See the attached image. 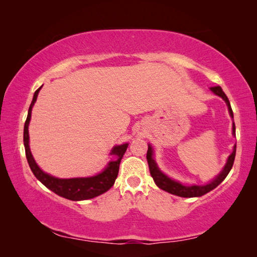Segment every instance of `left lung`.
Instances as JSON below:
<instances>
[{
	"instance_id": "left-lung-1",
	"label": "left lung",
	"mask_w": 257,
	"mask_h": 257,
	"mask_svg": "<svg viewBox=\"0 0 257 257\" xmlns=\"http://www.w3.org/2000/svg\"><path fill=\"white\" fill-rule=\"evenodd\" d=\"M211 90L213 93L219 95L220 97H222L224 99L225 103H227V105H228L230 115L233 118L231 105H230L229 99L227 97V95L224 94L222 88H221L220 86H215V87H211ZM232 133H233V135H236V127H234V123L232 124ZM234 156H236V145L233 146V152L231 153V155L228 158L227 164H225V167L223 168L222 172H221L214 180L210 182V184L204 185V186H196V185L184 186V185H181L180 182L172 180L169 177L163 175V173L160 171V169L158 168V165H156L155 161L153 159V150H152L151 145H149L146 159H147V163H149L151 176L153 177L155 184L158 185L161 189L168 191V193H170V194L177 195V196H180V197H199V196H203L204 194L208 193V191H211L212 189H214L215 187L219 186L221 182L225 179V177L228 176V173L230 172V170H231V168L233 165Z\"/></svg>"
}]
</instances>
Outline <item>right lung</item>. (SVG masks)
I'll return each mask as SVG.
<instances>
[{"instance_id":"add662e5","label":"right lung","mask_w":257,"mask_h":257,"mask_svg":"<svg viewBox=\"0 0 257 257\" xmlns=\"http://www.w3.org/2000/svg\"><path fill=\"white\" fill-rule=\"evenodd\" d=\"M40 87L34 94L32 104H30L27 120L25 122L24 127V145L26 151V158H27L28 164L30 169H32L35 177L40 180L43 185L47 188L54 191L59 196H62L70 201H84V199L94 198L105 193L111 187L114 185V181L118 177L119 173V165L121 162V159L123 158L124 152L127 151L128 144L119 145L113 147L111 154H114L116 156L115 160L111 161L106 167L105 170L103 172L98 173L97 176L89 177V178H72V179H59V178L52 177L47 173L43 172L38 165L35 162L32 153L29 150V135H28V125L30 121V116H32V108L34 106L35 102L37 99V95L40 93Z\"/></svg>"}]
</instances>
